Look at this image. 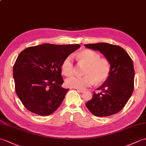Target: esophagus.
<instances>
[{
	"mask_svg": "<svg viewBox=\"0 0 146 146\" xmlns=\"http://www.w3.org/2000/svg\"><path fill=\"white\" fill-rule=\"evenodd\" d=\"M77 91H78V92H80V93H83L84 91L83 90H80V89H77Z\"/></svg>",
	"mask_w": 146,
	"mask_h": 146,
	"instance_id": "esophagus-1",
	"label": "esophagus"
}]
</instances>
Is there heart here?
Listing matches in <instances>:
<instances>
[{
    "mask_svg": "<svg viewBox=\"0 0 146 146\" xmlns=\"http://www.w3.org/2000/svg\"><path fill=\"white\" fill-rule=\"evenodd\" d=\"M80 63L86 65L83 76H72L66 81V85L76 89H85L94 83H100L107 79L110 72L109 61L100 58L98 53L91 50H84L76 55ZM62 72L66 76H72L74 73V65L72 55L67 56L62 64Z\"/></svg>",
    "mask_w": 146,
    "mask_h": 146,
    "instance_id": "obj_1",
    "label": "heart"
}]
</instances>
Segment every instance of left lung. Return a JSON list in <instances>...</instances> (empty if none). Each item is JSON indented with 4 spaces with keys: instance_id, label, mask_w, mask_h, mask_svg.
<instances>
[{
    "instance_id": "obj_1",
    "label": "left lung",
    "mask_w": 146,
    "mask_h": 146,
    "mask_svg": "<svg viewBox=\"0 0 146 146\" xmlns=\"http://www.w3.org/2000/svg\"><path fill=\"white\" fill-rule=\"evenodd\" d=\"M86 48L100 51L111 65L110 75L94 91L92 99L86 103L88 109L98 117L108 116L119 112L126 104L134 91L133 62L122 47L106 43L84 45Z\"/></svg>"
}]
</instances>
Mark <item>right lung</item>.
Masks as SVG:
<instances>
[{"label": "right lung", "instance_id": "add662e5", "mask_svg": "<svg viewBox=\"0 0 146 146\" xmlns=\"http://www.w3.org/2000/svg\"><path fill=\"white\" fill-rule=\"evenodd\" d=\"M75 45L44 43L23 50L13 68L15 92L27 110L48 116L62 104L69 89L62 88L61 66L70 54L79 48Z\"/></svg>", "mask_w": 146, "mask_h": 146}]
</instances>
